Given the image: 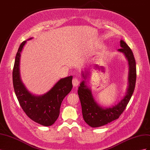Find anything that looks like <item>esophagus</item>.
I'll return each instance as SVG.
<instances>
[{"label": "esophagus", "instance_id": "esophagus-1", "mask_svg": "<svg viewBox=\"0 0 150 150\" xmlns=\"http://www.w3.org/2000/svg\"><path fill=\"white\" fill-rule=\"evenodd\" d=\"M79 82H80V81L78 78H75L72 79V84H73L74 87H77V86L79 85Z\"/></svg>", "mask_w": 150, "mask_h": 150}]
</instances>
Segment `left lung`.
Here are the masks:
<instances>
[{
	"label": "left lung",
	"mask_w": 150,
	"mask_h": 150,
	"mask_svg": "<svg viewBox=\"0 0 150 150\" xmlns=\"http://www.w3.org/2000/svg\"><path fill=\"white\" fill-rule=\"evenodd\" d=\"M120 46L121 49L117 51L123 54L128 61V86L125 96L116 104L106 108L101 106L95 101L92 91L86 84V81L87 78L89 77L90 73L88 70L82 71V76L84 80L80 83L78 92L82 107L83 119L92 128L104 126L118 118L124 111L134 92L137 79V69L133 53L123 40H121ZM96 67L99 68L98 66Z\"/></svg>",
	"instance_id": "8db88e82"
}]
</instances>
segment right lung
Segmentation results:
<instances>
[{"mask_svg": "<svg viewBox=\"0 0 150 150\" xmlns=\"http://www.w3.org/2000/svg\"><path fill=\"white\" fill-rule=\"evenodd\" d=\"M26 42L25 40L21 43L16 54L12 72L13 89L21 108L28 117L42 126H51L59 115L62 100L72 89V76L61 78L51 89L42 95L31 93L22 82L19 68L21 53Z\"/></svg>", "mask_w": 150, "mask_h": 150, "instance_id": "right-lung-1", "label": "right lung"}]
</instances>
